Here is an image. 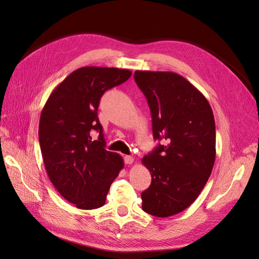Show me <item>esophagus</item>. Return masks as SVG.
Here are the masks:
<instances>
[{
    "instance_id": "esophagus-1",
    "label": "esophagus",
    "mask_w": 259,
    "mask_h": 259,
    "mask_svg": "<svg viewBox=\"0 0 259 259\" xmlns=\"http://www.w3.org/2000/svg\"><path fill=\"white\" fill-rule=\"evenodd\" d=\"M124 162H125V164H132L133 162H134V158H133L132 155H125Z\"/></svg>"
}]
</instances>
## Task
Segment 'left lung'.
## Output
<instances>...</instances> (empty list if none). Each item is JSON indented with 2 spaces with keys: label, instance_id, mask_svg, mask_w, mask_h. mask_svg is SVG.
Here are the masks:
<instances>
[{
  "label": "left lung",
  "instance_id": "left-lung-1",
  "mask_svg": "<svg viewBox=\"0 0 259 259\" xmlns=\"http://www.w3.org/2000/svg\"><path fill=\"white\" fill-rule=\"evenodd\" d=\"M147 98L155 140L142 162L151 185L142 193L143 209L169 217L190 206L206 185L216 156L215 120L205 96L184 76L168 71H135Z\"/></svg>",
  "mask_w": 259,
  "mask_h": 259
}]
</instances>
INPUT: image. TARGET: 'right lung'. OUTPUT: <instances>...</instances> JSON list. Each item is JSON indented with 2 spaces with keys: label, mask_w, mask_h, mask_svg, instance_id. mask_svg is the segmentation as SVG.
<instances>
[{
  "label": "right lung",
  "mask_w": 259,
  "mask_h": 259,
  "mask_svg": "<svg viewBox=\"0 0 259 259\" xmlns=\"http://www.w3.org/2000/svg\"><path fill=\"white\" fill-rule=\"evenodd\" d=\"M131 75L127 69H76L52 92L42 110L38 140L45 169L57 191L77 208L103 206L124 166L120 154L106 150L97 110L104 93ZM93 130L100 132L97 141L91 139Z\"/></svg>",
  "instance_id": "add662e5"
}]
</instances>
